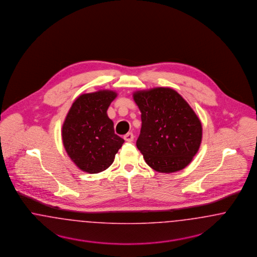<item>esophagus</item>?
I'll return each mask as SVG.
<instances>
[{"label": "esophagus", "instance_id": "1", "mask_svg": "<svg viewBox=\"0 0 257 257\" xmlns=\"http://www.w3.org/2000/svg\"><path fill=\"white\" fill-rule=\"evenodd\" d=\"M134 135L133 133H128V134L123 135V139L126 141V142H132L134 141Z\"/></svg>", "mask_w": 257, "mask_h": 257}]
</instances>
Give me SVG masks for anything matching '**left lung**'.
<instances>
[{
	"label": "left lung",
	"mask_w": 257,
	"mask_h": 257,
	"mask_svg": "<svg viewBox=\"0 0 257 257\" xmlns=\"http://www.w3.org/2000/svg\"><path fill=\"white\" fill-rule=\"evenodd\" d=\"M134 100L142 120L136 146L146 163L167 174L189 165L200 149L202 127L188 102L168 87L137 91Z\"/></svg>",
	"instance_id": "left-lung-1"
}]
</instances>
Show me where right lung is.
<instances>
[{"label":"right lung","mask_w":257,"mask_h":257,"mask_svg":"<svg viewBox=\"0 0 257 257\" xmlns=\"http://www.w3.org/2000/svg\"><path fill=\"white\" fill-rule=\"evenodd\" d=\"M117 93L111 90L82 94L73 102L62 125V141L69 157L81 171L106 170L124 140L114 133L107 109Z\"/></svg>","instance_id":"1"}]
</instances>
